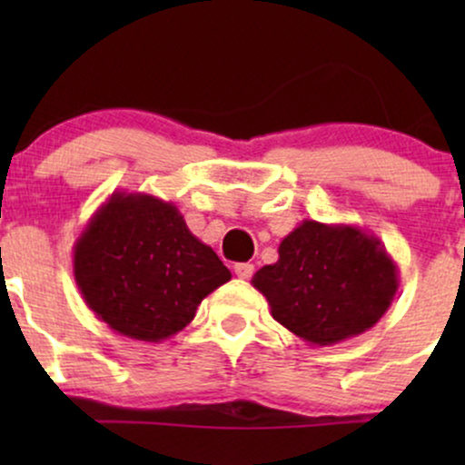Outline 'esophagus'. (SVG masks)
<instances>
[{
  "label": "esophagus",
  "instance_id": "obj_1",
  "mask_svg": "<svg viewBox=\"0 0 465 465\" xmlns=\"http://www.w3.org/2000/svg\"><path fill=\"white\" fill-rule=\"evenodd\" d=\"M233 273H236V275L240 277V280H249V277L253 275V264L240 262V264L233 266Z\"/></svg>",
  "mask_w": 465,
  "mask_h": 465
}]
</instances>
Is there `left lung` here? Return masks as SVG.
I'll use <instances>...</instances> for the list:
<instances>
[{"label":"left lung","mask_w":465,"mask_h":465,"mask_svg":"<svg viewBox=\"0 0 465 465\" xmlns=\"http://www.w3.org/2000/svg\"><path fill=\"white\" fill-rule=\"evenodd\" d=\"M280 258L253 275L277 323L312 345H332L381 322L398 292L385 244L356 225L303 221L280 242Z\"/></svg>","instance_id":"left-lung-1"}]
</instances>
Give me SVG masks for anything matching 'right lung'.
Returning a JSON list of instances; mask_svg holds the SVG:
<instances>
[{"mask_svg": "<svg viewBox=\"0 0 465 465\" xmlns=\"http://www.w3.org/2000/svg\"><path fill=\"white\" fill-rule=\"evenodd\" d=\"M74 280L111 330L159 343L181 332L232 273L173 203L114 192L74 244Z\"/></svg>", "mask_w": 465, "mask_h": 465, "instance_id": "add662e5", "label": "right lung"}]
</instances>
